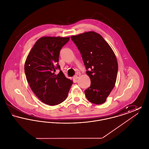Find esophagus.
<instances>
[{
  "mask_svg": "<svg viewBox=\"0 0 149 149\" xmlns=\"http://www.w3.org/2000/svg\"><path fill=\"white\" fill-rule=\"evenodd\" d=\"M80 77V74H77L75 76H74V78L75 79H78V78Z\"/></svg>",
  "mask_w": 149,
  "mask_h": 149,
  "instance_id": "34e87169",
  "label": "esophagus"
}]
</instances>
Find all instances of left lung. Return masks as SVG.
Returning a JSON list of instances; mask_svg holds the SVG:
<instances>
[{
    "label": "left lung",
    "mask_w": 149,
    "mask_h": 149,
    "mask_svg": "<svg viewBox=\"0 0 149 149\" xmlns=\"http://www.w3.org/2000/svg\"><path fill=\"white\" fill-rule=\"evenodd\" d=\"M79 50L91 78V86L85 90V96L91 103L101 104L113 89L118 63L113 51L98 33L91 31L71 36Z\"/></svg>",
    "instance_id": "8db88e82"
}]
</instances>
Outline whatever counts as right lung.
<instances>
[{
  "instance_id": "obj_1",
  "label": "right lung",
  "mask_w": 149,
  "mask_h": 149,
  "mask_svg": "<svg viewBox=\"0 0 149 149\" xmlns=\"http://www.w3.org/2000/svg\"><path fill=\"white\" fill-rule=\"evenodd\" d=\"M69 37L40 38L29 53L24 72L32 91L42 102L57 105L66 99L72 81L65 77L58 63L60 51ZM60 70L57 75L54 72Z\"/></svg>"
}]
</instances>
